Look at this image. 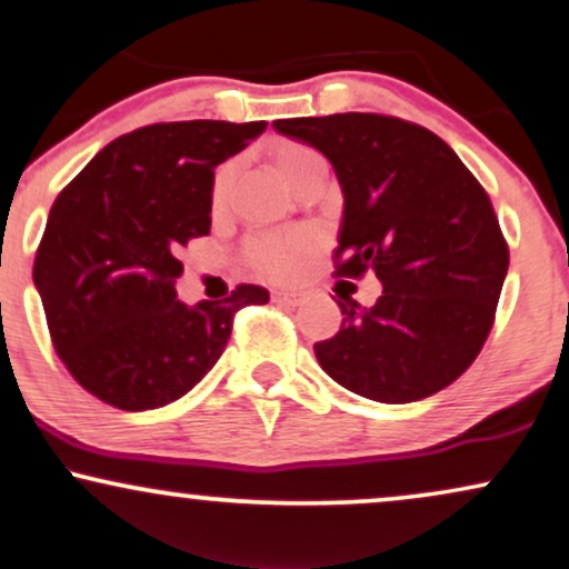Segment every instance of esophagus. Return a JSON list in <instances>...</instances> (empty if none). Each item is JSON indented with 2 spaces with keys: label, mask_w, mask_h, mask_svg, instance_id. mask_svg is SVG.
Segmentation results:
<instances>
[{
  "label": "esophagus",
  "mask_w": 569,
  "mask_h": 569,
  "mask_svg": "<svg viewBox=\"0 0 569 569\" xmlns=\"http://www.w3.org/2000/svg\"><path fill=\"white\" fill-rule=\"evenodd\" d=\"M272 301H278V305H286V307H297V305H301V293H297V291H272Z\"/></svg>",
  "instance_id": "34e87169"
}]
</instances>
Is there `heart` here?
I'll return each instance as SVG.
<instances>
[{"label":"heart","instance_id":"1","mask_svg":"<svg viewBox=\"0 0 569 569\" xmlns=\"http://www.w3.org/2000/svg\"><path fill=\"white\" fill-rule=\"evenodd\" d=\"M268 157L272 168L280 172L286 183L291 186L293 191H301L305 186L312 181V178L322 176L328 170L326 157H322L318 149L307 147V143L299 141H272L268 147ZM236 176V162L226 160L214 168L210 178V210L212 214H220L226 210L228 197H231V186ZM318 241L309 231H301V228H293V231H278V233H260L251 236L243 247V260L257 276L264 280H276V283H283V280L297 278L301 264L309 254H312Z\"/></svg>","mask_w":569,"mask_h":569}]
</instances>
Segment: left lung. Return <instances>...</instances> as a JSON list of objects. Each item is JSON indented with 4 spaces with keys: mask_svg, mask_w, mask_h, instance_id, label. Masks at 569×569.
Segmentation results:
<instances>
[{
    "mask_svg": "<svg viewBox=\"0 0 569 569\" xmlns=\"http://www.w3.org/2000/svg\"><path fill=\"white\" fill-rule=\"evenodd\" d=\"M322 152L343 191L336 276L376 272V305L338 301L343 322L315 343L320 368L359 397L407 405L470 368L493 328L509 247L491 199L443 139L376 112L276 120Z\"/></svg>",
    "mask_w": 569,
    "mask_h": 569,
    "instance_id": "8db88e82",
    "label": "left lung"
}]
</instances>
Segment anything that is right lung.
Returning a JSON list of instances; mask_svg holds the SVG:
<instances>
[{"instance_id":"right-lung-1","label":"right lung","mask_w":569,"mask_h":569,"mask_svg":"<svg viewBox=\"0 0 569 569\" xmlns=\"http://www.w3.org/2000/svg\"><path fill=\"white\" fill-rule=\"evenodd\" d=\"M268 123L183 120L120 136L54 199L33 262L57 355L86 391L126 412L181 399L218 362L241 307L176 299L181 249L210 233V178Z\"/></svg>"}]
</instances>
